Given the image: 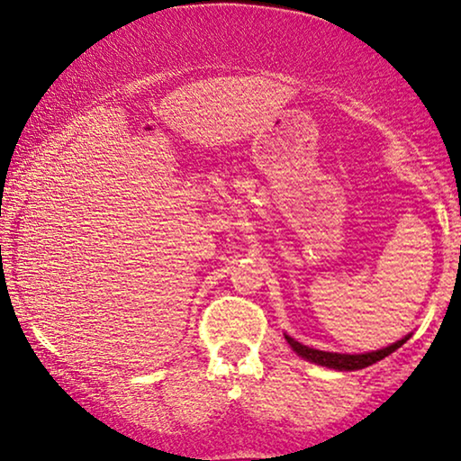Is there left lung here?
<instances>
[{"label":"left lung","mask_w":461,"mask_h":461,"mask_svg":"<svg viewBox=\"0 0 461 461\" xmlns=\"http://www.w3.org/2000/svg\"><path fill=\"white\" fill-rule=\"evenodd\" d=\"M286 343L291 345V349L297 353L299 357L308 359V362H313L318 366H326V368H332V370H339V372H351V370H362V368H368V366L380 362V359H384L386 356H391L393 351L399 349L405 341H408V337H403L402 341L393 343L389 347H383V349L378 351H368V353H332V351H320V349H313V347L308 345H302L295 339H291L289 335H285Z\"/></svg>","instance_id":"left-lung-1"}]
</instances>
